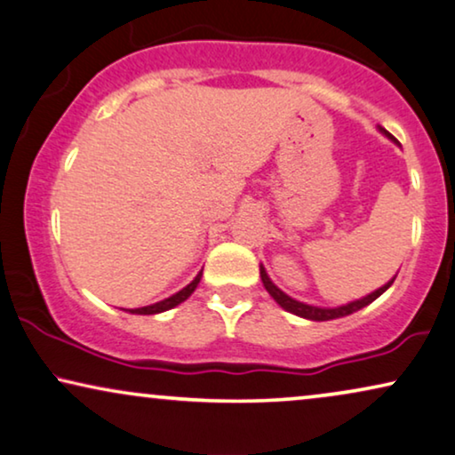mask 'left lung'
I'll return each mask as SVG.
<instances>
[{
  "label": "left lung",
  "instance_id": "obj_1",
  "mask_svg": "<svg viewBox=\"0 0 455 455\" xmlns=\"http://www.w3.org/2000/svg\"><path fill=\"white\" fill-rule=\"evenodd\" d=\"M379 131L383 132L385 137H389L391 141H395V137H393L389 131L380 129V126H379ZM259 276H262V283H264L266 291H268V293L272 295V299H275L276 304L283 307V310H287V312H291V314H295V316L307 318V320H318V323H320V320H335V318H343V316H349V314H354V312L362 310V307H366L368 304H372L374 299L380 298V295H383L385 291L391 287L393 281H395V276H393L389 283L383 284V287H379L377 291H372V293H368L366 298L355 299V301H349V304H345V306H339V307H318V306L304 304V301H298V299L289 298L287 293H283V291L278 289L276 284L270 281V276L266 275V270H264V266H262V264H259Z\"/></svg>",
  "mask_w": 455,
  "mask_h": 455
}]
</instances>
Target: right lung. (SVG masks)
<instances>
[{"label":"right lung","instance_id":"add662e5","mask_svg":"<svg viewBox=\"0 0 455 455\" xmlns=\"http://www.w3.org/2000/svg\"><path fill=\"white\" fill-rule=\"evenodd\" d=\"M199 281H202V272H199V275L193 278V281L187 284L185 289H180L179 293H174V295H171V298H166V299H162V301H157V304H151V306H143V307H135V310H126V312H131V314H160V312H166V310H172V307H177L179 304H183V301L189 298V295L193 293V291H196V287L199 284Z\"/></svg>","mask_w":455,"mask_h":455}]
</instances>
